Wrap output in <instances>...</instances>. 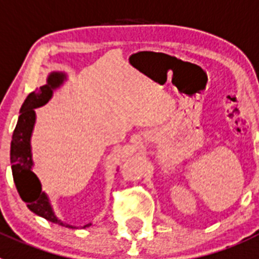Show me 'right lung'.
<instances>
[{
    "instance_id": "obj_1",
    "label": "right lung",
    "mask_w": 259,
    "mask_h": 259,
    "mask_svg": "<svg viewBox=\"0 0 259 259\" xmlns=\"http://www.w3.org/2000/svg\"><path fill=\"white\" fill-rule=\"evenodd\" d=\"M67 74L64 72H51L44 86L25 98L20 108V115L13 133V141L10 148V161L13 170L14 182L23 201L27 202L28 209L37 215L42 217L49 222L64 226L68 228H76V226L64 223L55 215L48 195L42 191L41 182L33 173V160H32L31 138L36 124V111L38 107L48 103L53 97V92L64 83ZM92 223L82 226L89 227Z\"/></svg>"
}]
</instances>
